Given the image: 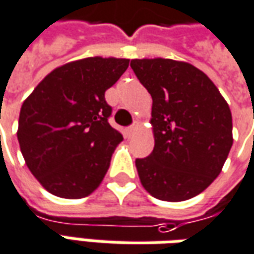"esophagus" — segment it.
Masks as SVG:
<instances>
[{"label": "esophagus", "mask_w": 254, "mask_h": 254, "mask_svg": "<svg viewBox=\"0 0 254 254\" xmlns=\"http://www.w3.org/2000/svg\"><path fill=\"white\" fill-rule=\"evenodd\" d=\"M137 127H139V124H137V122H134L132 127H127V134H129V136H132L133 133L137 130Z\"/></svg>", "instance_id": "1"}]
</instances>
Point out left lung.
<instances>
[{
	"label": "left lung",
	"mask_w": 254,
	"mask_h": 254,
	"mask_svg": "<svg viewBox=\"0 0 254 254\" xmlns=\"http://www.w3.org/2000/svg\"><path fill=\"white\" fill-rule=\"evenodd\" d=\"M130 67L152 97L154 150L136 159L141 186L161 201L201 194L219 176L232 145L226 99L206 74L180 60L133 59Z\"/></svg>",
	"instance_id": "1"
}]
</instances>
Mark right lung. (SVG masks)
<instances>
[{"label": "right lung", "instance_id": "1", "mask_svg": "<svg viewBox=\"0 0 254 254\" xmlns=\"http://www.w3.org/2000/svg\"><path fill=\"white\" fill-rule=\"evenodd\" d=\"M129 59L85 58L56 67L23 102L17 140L30 172L52 195L78 199L102 184L122 134L104 93Z\"/></svg>", "mask_w": 254, "mask_h": 254}]
</instances>
